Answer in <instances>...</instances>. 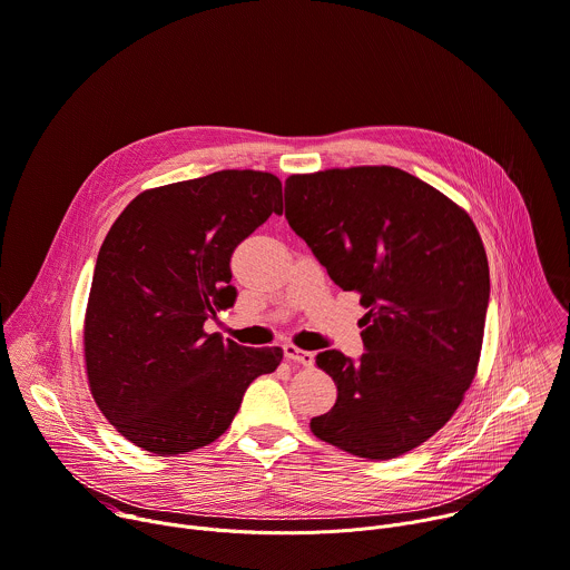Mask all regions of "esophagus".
Returning a JSON list of instances; mask_svg holds the SVG:
<instances>
[{
	"instance_id": "1",
	"label": "esophagus",
	"mask_w": 570,
	"mask_h": 570,
	"mask_svg": "<svg viewBox=\"0 0 570 570\" xmlns=\"http://www.w3.org/2000/svg\"><path fill=\"white\" fill-rule=\"evenodd\" d=\"M282 348H284V357L288 362H297V364H304V366L313 364V353L311 351H304V348H299L295 344H284Z\"/></svg>"
}]
</instances>
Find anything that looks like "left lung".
<instances>
[{"label":"left lung","instance_id":"left-lung-1","mask_svg":"<svg viewBox=\"0 0 570 570\" xmlns=\"http://www.w3.org/2000/svg\"><path fill=\"white\" fill-rule=\"evenodd\" d=\"M284 199L295 235L368 308L360 360L315 357L337 401L311 432L360 459H396L434 436L474 381L490 299L476 226L390 165L293 174Z\"/></svg>","mask_w":570,"mask_h":570}]
</instances>
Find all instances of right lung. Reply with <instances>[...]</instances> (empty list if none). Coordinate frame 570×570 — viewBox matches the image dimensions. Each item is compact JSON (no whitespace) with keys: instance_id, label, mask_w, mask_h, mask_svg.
I'll list each match as a JSON object with an SVG mask.
<instances>
[{"instance_id":"1","label":"right lung","mask_w":570,"mask_h":570,"mask_svg":"<svg viewBox=\"0 0 570 570\" xmlns=\"http://www.w3.org/2000/svg\"><path fill=\"white\" fill-rule=\"evenodd\" d=\"M282 180L222 169L138 195L107 233L85 315V362L96 405L134 445L158 456L217 441L248 385L282 362L204 324L230 308V257L271 215Z\"/></svg>"}]
</instances>
